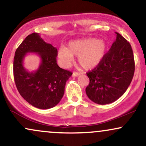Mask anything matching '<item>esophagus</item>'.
Returning a JSON list of instances; mask_svg holds the SVG:
<instances>
[{
    "label": "esophagus",
    "instance_id": "1",
    "mask_svg": "<svg viewBox=\"0 0 146 146\" xmlns=\"http://www.w3.org/2000/svg\"><path fill=\"white\" fill-rule=\"evenodd\" d=\"M79 75H80V73H78V72H73V77H78Z\"/></svg>",
    "mask_w": 146,
    "mask_h": 146
}]
</instances>
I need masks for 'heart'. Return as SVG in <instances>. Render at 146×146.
<instances>
[{
    "label": "heart",
    "instance_id": "1",
    "mask_svg": "<svg viewBox=\"0 0 146 146\" xmlns=\"http://www.w3.org/2000/svg\"><path fill=\"white\" fill-rule=\"evenodd\" d=\"M107 44L104 40L94 38L75 40L68 42L67 47H62L58 51V58L64 66H67L78 56V62L85 69L98 65L104 56Z\"/></svg>",
    "mask_w": 146,
    "mask_h": 146
}]
</instances>
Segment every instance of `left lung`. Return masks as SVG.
<instances>
[{
	"label": "left lung",
	"instance_id": "obj_1",
	"mask_svg": "<svg viewBox=\"0 0 146 146\" xmlns=\"http://www.w3.org/2000/svg\"><path fill=\"white\" fill-rule=\"evenodd\" d=\"M98 66L86 73L90 80L86 88L88 98L98 104L113 103L128 89L135 73L131 45L119 33Z\"/></svg>",
	"mask_w": 146,
	"mask_h": 146
}]
</instances>
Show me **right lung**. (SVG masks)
I'll return each instance as SVG.
<instances>
[{
  "label": "right lung",
  "instance_id": "obj_1",
  "mask_svg": "<svg viewBox=\"0 0 146 146\" xmlns=\"http://www.w3.org/2000/svg\"><path fill=\"white\" fill-rule=\"evenodd\" d=\"M27 52H36L41 59L36 72L27 71L23 60ZM58 50L45 42L40 34L27 36L15 52L14 78L20 94L28 103L40 109L54 107L62 98L66 81L71 72L62 69L57 64Z\"/></svg>",
  "mask_w": 146,
  "mask_h": 146
}]
</instances>
